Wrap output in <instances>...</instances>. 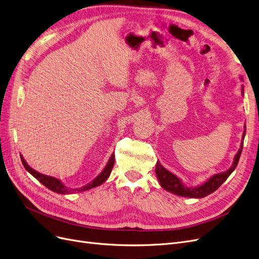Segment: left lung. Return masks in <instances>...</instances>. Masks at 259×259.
I'll list each match as a JSON object with an SVG mask.
<instances>
[{"label":"left lung","mask_w":259,"mask_h":259,"mask_svg":"<svg viewBox=\"0 0 259 259\" xmlns=\"http://www.w3.org/2000/svg\"><path fill=\"white\" fill-rule=\"evenodd\" d=\"M241 79V78H240ZM242 95L243 94V85L241 89ZM245 137V124H244V131L242 135V139H241V144H240V148L237 151V154L234 157V161L232 166L229 167L227 170L222 171V173H218L214 174L213 176L210 177L209 179H207L205 183L200 184L196 187H187L183 180L180 178H178L175 174L171 173L168 169H166L163 165L160 163V161H157L156 164V175L158 178V181L160 186L163 188L164 190H166L167 192L173 193L175 195L178 196H183V197H190V198H203L209 194H211L212 192L221 186L224 181L229 177L233 171L235 170L239 159H240L241 156V151L243 148V140Z\"/></svg>","instance_id":"8db88e82"}]
</instances>
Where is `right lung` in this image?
I'll use <instances>...</instances> for the list:
<instances>
[{"instance_id": "right-lung-1", "label": "right lung", "mask_w": 259, "mask_h": 259, "mask_svg": "<svg viewBox=\"0 0 259 259\" xmlns=\"http://www.w3.org/2000/svg\"><path fill=\"white\" fill-rule=\"evenodd\" d=\"M20 157H21L22 164H23L24 168L28 171V173H30L32 176H34L45 187H47L49 190L53 191V192H55V193H59V194H70V193H74V192H76V193L84 192V191H88L90 189H93V188H96V187L102 185L104 181L109 178L111 171H112V168H113V165H114V162H115V156H114V154H112V156L110 157V159L108 161L107 165L104 166V168L102 169L101 173L96 176L91 181V183L86 184V185H84L80 188H68L62 183L61 179L41 174V173H39V171L35 170L34 168H32L30 165L26 163V161L24 160L22 155H20Z\"/></svg>"}]
</instances>
